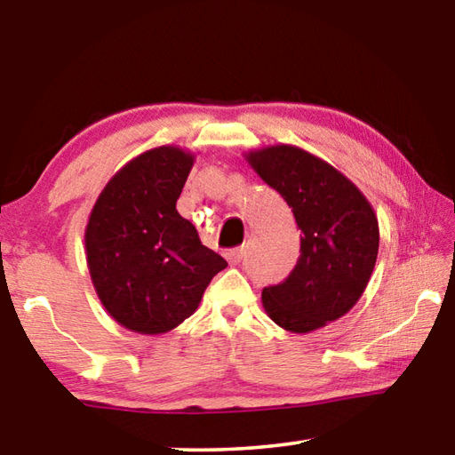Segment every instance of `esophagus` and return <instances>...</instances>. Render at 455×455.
<instances>
[{
    "label": "esophagus",
    "mask_w": 455,
    "mask_h": 455,
    "mask_svg": "<svg viewBox=\"0 0 455 455\" xmlns=\"http://www.w3.org/2000/svg\"><path fill=\"white\" fill-rule=\"evenodd\" d=\"M225 257H227L230 265H238V263H241V259H243V246H235V249H228L225 252Z\"/></svg>",
    "instance_id": "obj_1"
}]
</instances>
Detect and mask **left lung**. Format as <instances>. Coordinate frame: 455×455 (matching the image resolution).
Wrapping results in <instances>:
<instances>
[{
	"mask_svg": "<svg viewBox=\"0 0 455 455\" xmlns=\"http://www.w3.org/2000/svg\"><path fill=\"white\" fill-rule=\"evenodd\" d=\"M301 228V257L279 284L263 289V307L276 325L309 333L343 317L359 301L379 251V225L349 179L297 146L246 154Z\"/></svg>",
	"mask_w": 455,
	"mask_h": 455,
	"instance_id": "left-lung-1",
	"label": "left lung"
}]
</instances>
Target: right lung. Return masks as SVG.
Segmentation results:
<instances>
[{"label": "right lung", "mask_w": 455, "mask_h": 455, "mask_svg": "<svg viewBox=\"0 0 455 455\" xmlns=\"http://www.w3.org/2000/svg\"><path fill=\"white\" fill-rule=\"evenodd\" d=\"M192 163L179 146L144 152L112 176L90 212L92 283L110 317L134 333L179 327L227 267L176 211Z\"/></svg>", "instance_id": "1"}]
</instances>
